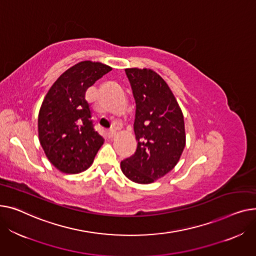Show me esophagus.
Instances as JSON below:
<instances>
[{
	"mask_svg": "<svg viewBox=\"0 0 256 256\" xmlns=\"http://www.w3.org/2000/svg\"><path fill=\"white\" fill-rule=\"evenodd\" d=\"M116 130H114V129H110V130H108V138H114L116 136Z\"/></svg>",
	"mask_w": 256,
	"mask_h": 256,
	"instance_id": "1",
	"label": "esophagus"
}]
</instances>
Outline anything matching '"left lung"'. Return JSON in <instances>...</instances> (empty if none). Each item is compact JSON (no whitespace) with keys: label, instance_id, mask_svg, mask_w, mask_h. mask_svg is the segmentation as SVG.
Segmentation results:
<instances>
[{"label":"left lung","instance_id":"1","mask_svg":"<svg viewBox=\"0 0 256 256\" xmlns=\"http://www.w3.org/2000/svg\"><path fill=\"white\" fill-rule=\"evenodd\" d=\"M136 104L135 153L121 162L123 174L138 184H150L170 172L185 148L181 108L164 80L151 69H125Z\"/></svg>","mask_w":256,"mask_h":256}]
</instances>
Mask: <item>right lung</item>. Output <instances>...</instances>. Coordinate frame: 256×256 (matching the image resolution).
Instances as JSON below:
<instances>
[{"mask_svg": "<svg viewBox=\"0 0 256 256\" xmlns=\"http://www.w3.org/2000/svg\"><path fill=\"white\" fill-rule=\"evenodd\" d=\"M110 70L91 61L74 65L56 80L42 102L39 142L48 159L62 172L78 174L88 168L103 144L91 120L86 92Z\"/></svg>", "mask_w": 256, "mask_h": 256, "instance_id": "right-lung-1", "label": "right lung"}]
</instances>
